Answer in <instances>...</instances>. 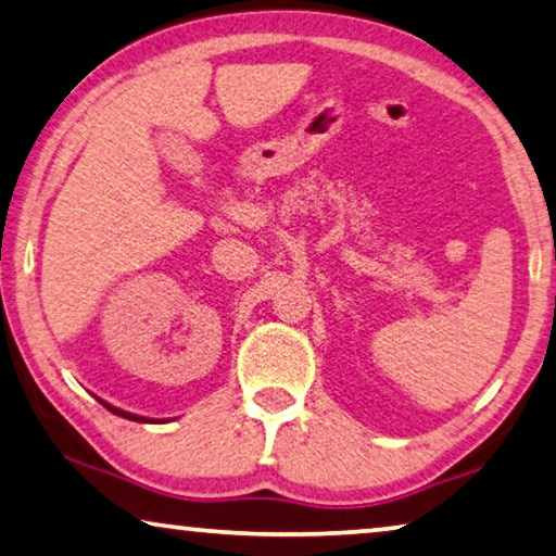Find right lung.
I'll list each match as a JSON object with an SVG mask.
<instances>
[{"instance_id": "1", "label": "right lung", "mask_w": 556, "mask_h": 556, "mask_svg": "<svg viewBox=\"0 0 556 556\" xmlns=\"http://www.w3.org/2000/svg\"><path fill=\"white\" fill-rule=\"evenodd\" d=\"M102 402V400H99ZM106 409H110L112 414H119V417H124V419H131V421H149L147 417H137V414H129V412H124V409H117V407H112V404H106V402H102Z\"/></svg>"}]
</instances>
